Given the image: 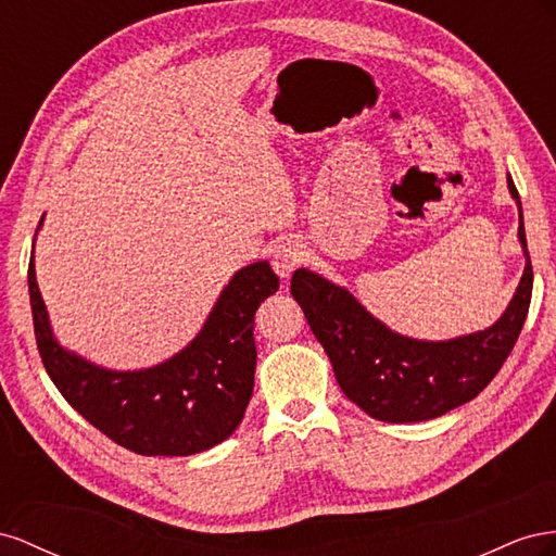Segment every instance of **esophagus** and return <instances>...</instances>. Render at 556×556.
Returning <instances> with one entry per match:
<instances>
[{"label":"esophagus","instance_id":"34e87169","mask_svg":"<svg viewBox=\"0 0 556 556\" xmlns=\"http://www.w3.org/2000/svg\"><path fill=\"white\" fill-rule=\"evenodd\" d=\"M303 261H305V251L298 242L277 244L273 251V269L281 279H289L293 275V269Z\"/></svg>","mask_w":556,"mask_h":556}]
</instances>
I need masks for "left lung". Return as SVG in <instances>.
I'll list each match as a JSON object with an SVG mask.
<instances>
[{"instance_id": "8db88e82", "label": "left lung", "mask_w": 556, "mask_h": 556, "mask_svg": "<svg viewBox=\"0 0 556 556\" xmlns=\"http://www.w3.org/2000/svg\"><path fill=\"white\" fill-rule=\"evenodd\" d=\"M507 190L519 212L517 240L527 265L505 312L484 330L450 340L409 338L379 321L340 283L307 267L293 273L291 293L328 354L342 393L368 417L412 424L447 415L472 401L510 356L529 314L533 269L521 200L510 174Z\"/></svg>"}]
</instances>
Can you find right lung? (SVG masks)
I'll return each instance as SVG.
<instances>
[{
	"mask_svg": "<svg viewBox=\"0 0 556 556\" xmlns=\"http://www.w3.org/2000/svg\"><path fill=\"white\" fill-rule=\"evenodd\" d=\"M27 283L46 372L78 415L121 447L141 456H190L216 447L242 424L258 356L253 314L279 289L267 261L237 269L184 349L137 370L98 366L60 344L37 283L35 249Z\"/></svg>",
	"mask_w": 556,
	"mask_h": 556,
	"instance_id": "add662e5",
	"label": "right lung"
}]
</instances>
